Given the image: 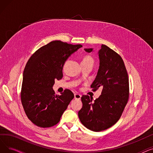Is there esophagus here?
Returning a JSON list of instances; mask_svg holds the SVG:
<instances>
[{
    "label": "esophagus",
    "mask_w": 153,
    "mask_h": 153,
    "mask_svg": "<svg viewBox=\"0 0 153 153\" xmlns=\"http://www.w3.org/2000/svg\"><path fill=\"white\" fill-rule=\"evenodd\" d=\"M81 98V95H79L78 94H74V99H77V100H80Z\"/></svg>",
    "instance_id": "esophagus-1"
}]
</instances>
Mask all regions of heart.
Wrapping results in <instances>:
<instances>
[{
	"label": "heart",
	"mask_w": 153,
	"mask_h": 153,
	"mask_svg": "<svg viewBox=\"0 0 153 153\" xmlns=\"http://www.w3.org/2000/svg\"><path fill=\"white\" fill-rule=\"evenodd\" d=\"M82 61H89V62H93V59L91 57V56H85V57L84 58V59L82 60Z\"/></svg>",
	"instance_id": "b5f03b06"
}]
</instances>
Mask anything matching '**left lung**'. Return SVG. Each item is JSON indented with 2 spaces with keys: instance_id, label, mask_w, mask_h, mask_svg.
<instances>
[{
  "instance_id": "left-lung-1",
  "label": "left lung",
  "mask_w": 153,
  "mask_h": 153,
  "mask_svg": "<svg viewBox=\"0 0 153 153\" xmlns=\"http://www.w3.org/2000/svg\"><path fill=\"white\" fill-rule=\"evenodd\" d=\"M91 53L93 48H85ZM99 68L91 87L102 89L94 101L82 95V107L78 112L82 124L94 131H101L115 125L121 117L129 97V79L124 62L119 54L102 45L98 51Z\"/></svg>"
}]
</instances>
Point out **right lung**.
Segmentation results:
<instances>
[{"mask_svg": "<svg viewBox=\"0 0 153 153\" xmlns=\"http://www.w3.org/2000/svg\"><path fill=\"white\" fill-rule=\"evenodd\" d=\"M81 47L56 40L40 48L28 61L23 74L21 100L27 117L35 125L48 128L57 124L73 99L71 91L55 95L53 87L56 79H62L66 61Z\"/></svg>", "mask_w": 153, "mask_h": 153, "instance_id": "right-lung-1", "label": "right lung"}]
</instances>
